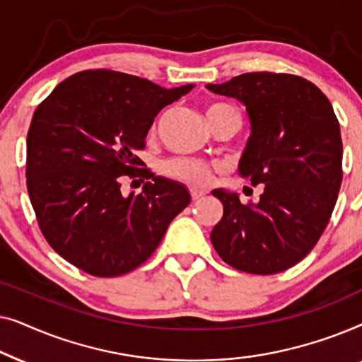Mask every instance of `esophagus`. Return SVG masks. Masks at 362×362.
Returning <instances> with one entry per match:
<instances>
[{
  "instance_id": "obj_1",
  "label": "esophagus",
  "mask_w": 362,
  "mask_h": 362,
  "mask_svg": "<svg viewBox=\"0 0 362 362\" xmlns=\"http://www.w3.org/2000/svg\"><path fill=\"white\" fill-rule=\"evenodd\" d=\"M206 194V191H202V189H197V187H191V197H192V201H197V199H201L202 196Z\"/></svg>"
}]
</instances>
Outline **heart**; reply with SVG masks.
Returning a JSON list of instances; mask_svg holds the SVG:
<instances>
[{"instance_id":"b5f03b06","label":"heart","mask_w":362,"mask_h":362,"mask_svg":"<svg viewBox=\"0 0 362 362\" xmlns=\"http://www.w3.org/2000/svg\"><path fill=\"white\" fill-rule=\"evenodd\" d=\"M206 113L209 122H212L227 113H237V110L227 103H211ZM165 171L166 175L192 186H206L212 180V166L206 161L196 160V158H175V160L166 161Z\"/></svg>"}]
</instances>
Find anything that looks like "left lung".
I'll list each match as a JSON object with an SVG mask.
<instances>
[{
  "mask_svg": "<svg viewBox=\"0 0 362 362\" xmlns=\"http://www.w3.org/2000/svg\"><path fill=\"white\" fill-rule=\"evenodd\" d=\"M206 87L245 105L250 136L239 173L264 187L255 204L212 191L224 214L211 242L237 270L279 274L310 254L333 214L343 181L339 122L328 97L291 74L249 72Z\"/></svg>",
  "mask_w": 362,
  "mask_h": 362,
  "instance_id": "obj_1",
  "label": "left lung"
}]
</instances>
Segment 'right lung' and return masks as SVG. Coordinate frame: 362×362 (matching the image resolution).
<instances>
[{
	"label": "right lung",
	"instance_id": "right-lung-1",
	"mask_svg": "<svg viewBox=\"0 0 362 362\" xmlns=\"http://www.w3.org/2000/svg\"><path fill=\"white\" fill-rule=\"evenodd\" d=\"M192 87L97 69L74 74L39 103L28 132V192L42 235L69 264L95 276L128 274L189 204L181 182L140 170L136 151L158 113ZM127 177L151 181L123 197Z\"/></svg>",
	"mask_w": 362,
	"mask_h": 362
}]
</instances>
